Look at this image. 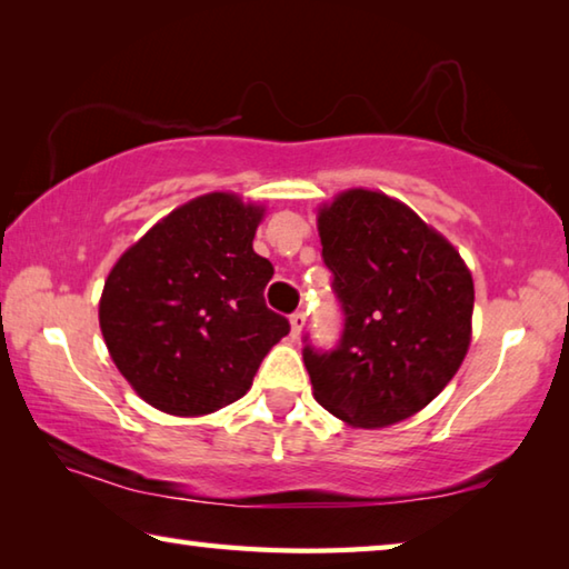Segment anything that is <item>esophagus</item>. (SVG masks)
<instances>
[{"instance_id": "obj_1", "label": "esophagus", "mask_w": 569, "mask_h": 569, "mask_svg": "<svg viewBox=\"0 0 569 569\" xmlns=\"http://www.w3.org/2000/svg\"><path fill=\"white\" fill-rule=\"evenodd\" d=\"M303 326H306V313L303 311L291 313V336H293V339H296V336H301Z\"/></svg>"}]
</instances>
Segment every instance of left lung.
<instances>
[{
	"instance_id": "1",
	"label": "left lung",
	"mask_w": 569,
	"mask_h": 569,
	"mask_svg": "<svg viewBox=\"0 0 569 569\" xmlns=\"http://www.w3.org/2000/svg\"><path fill=\"white\" fill-rule=\"evenodd\" d=\"M319 236L343 331L331 351L303 339L313 397L353 427H389L427 407L465 361L471 273L445 236L383 192H341L319 213Z\"/></svg>"
}]
</instances>
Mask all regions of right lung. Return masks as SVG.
<instances>
[{
  "mask_svg": "<svg viewBox=\"0 0 569 569\" xmlns=\"http://www.w3.org/2000/svg\"><path fill=\"white\" fill-rule=\"evenodd\" d=\"M263 208L208 192L124 250L104 281L100 329L130 387L176 417L238 401L263 356L291 331L263 288L273 266L253 250Z\"/></svg>",
  "mask_w": 569,
  "mask_h": 569,
  "instance_id": "right-lung-1",
  "label": "right lung"
}]
</instances>
